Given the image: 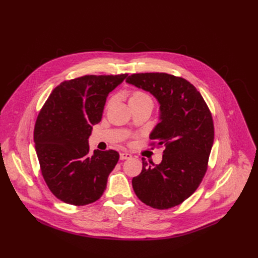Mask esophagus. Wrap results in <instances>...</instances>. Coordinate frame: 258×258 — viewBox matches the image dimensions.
I'll list each match as a JSON object with an SVG mask.
<instances>
[{
	"label": "esophagus",
	"instance_id": "1",
	"mask_svg": "<svg viewBox=\"0 0 258 258\" xmlns=\"http://www.w3.org/2000/svg\"><path fill=\"white\" fill-rule=\"evenodd\" d=\"M132 155L128 152H120L119 153V158L121 159V161H124V159H128V158H131Z\"/></svg>",
	"mask_w": 258,
	"mask_h": 258
}]
</instances>
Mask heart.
<instances>
[{
	"mask_svg": "<svg viewBox=\"0 0 258 258\" xmlns=\"http://www.w3.org/2000/svg\"><path fill=\"white\" fill-rule=\"evenodd\" d=\"M143 100H151L150 95L143 91V90H134L131 92L130 96H129V103H133V102H139V101H143ZM111 101H108V104H110Z\"/></svg>",
	"mask_w": 258,
	"mask_h": 258,
	"instance_id": "obj_1",
	"label": "heart"
}]
</instances>
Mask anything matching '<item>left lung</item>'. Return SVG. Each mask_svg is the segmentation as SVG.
Here are the masks:
<instances>
[{
	"instance_id": "1",
	"label": "left lung",
	"mask_w": 258,
	"mask_h": 258,
	"mask_svg": "<svg viewBox=\"0 0 258 258\" xmlns=\"http://www.w3.org/2000/svg\"><path fill=\"white\" fill-rule=\"evenodd\" d=\"M127 83L151 92L161 104V122L150 146L164 147L155 167L143 157L142 172L132 178L138 198L154 209H169L191 196L208 170L214 124L201 92L187 80L165 72L133 73Z\"/></svg>"
}]
</instances>
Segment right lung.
<instances>
[{"instance_id": "add662e5", "label": "right lung", "mask_w": 258, "mask_h": 258, "mask_svg": "<svg viewBox=\"0 0 258 258\" xmlns=\"http://www.w3.org/2000/svg\"><path fill=\"white\" fill-rule=\"evenodd\" d=\"M128 76L88 75L60 83L36 117L33 140L46 185L73 206L99 200L118 162L115 150L89 153L92 125L102 119L108 93Z\"/></svg>"}]
</instances>
